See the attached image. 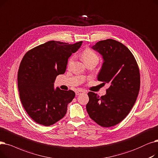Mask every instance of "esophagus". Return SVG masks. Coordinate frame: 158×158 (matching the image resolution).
Wrapping results in <instances>:
<instances>
[{
  "label": "esophagus",
  "mask_w": 158,
  "mask_h": 158,
  "mask_svg": "<svg viewBox=\"0 0 158 158\" xmlns=\"http://www.w3.org/2000/svg\"><path fill=\"white\" fill-rule=\"evenodd\" d=\"M81 93H84V91H83V90H78V91L76 92V95L78 96V95L80 94Z\"/></svg>",
  "instance_id": "obj_1"
}]
</instances>
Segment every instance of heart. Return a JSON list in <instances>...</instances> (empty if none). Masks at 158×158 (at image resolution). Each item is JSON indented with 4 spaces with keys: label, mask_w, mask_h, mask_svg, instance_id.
<instances>
[{
    "label": "heart",
    "mask_w": 158,
    "mask_h": 158,
    "mask_svg": "<svg viewBox=\"0 0 158 158\" xmlns=\"http://www.w3.org/2000/svg\"><path fill=\"white\" fill-rule=\"evenodd\" d=\"M81 56H82V58H83L84 62L85 64H87L89 62H96L98 64V62L99 61V58L97 56V55L92 50L88 48L85 49L83 51V52H82L81 54ZM74 57L73 56H71L69 59L68 62H67V65L69 66L71 65L74 61Z\"/></svg>",
    "instance_id": "heart-1"
}]
</instances>
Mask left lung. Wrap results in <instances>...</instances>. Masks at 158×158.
<instances>
[{"instance_id": "obj_1", "label": "left lung", "mask_w": 158, "mask_h": 158, "mask_svg": "<svg viewBox=\"0 0 158 158\" xmlns=\"http://www.w3.org/2000/svg\"><path fill=\"white\" fill-rule=\"evenodd\" d=\"M91 48L103 58L97 78L109 87L101 97L89 92L86 109L96 123L110 127L121 122L136 102L140 86L139 71L132 52L121 42L107 39Z\"/></svg>"}]
</instances>
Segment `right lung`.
Wrapping results in <instances>:
<instances>
[{
  "mask_svg": "<svg viewBox=\"0 0 158 158\" xmlns=\"http://www.w3.org/2000/svg\"><path fill=\"white\" fill-rule=\"evenodd\" d=\"M81 44L51 40L29 51L22 58L17 78L20 98L37 123L49 126L65 115L75 93L55 89L54 82L58 75L65 73L69 58Z\"/></svg>",
  "mask_w": 158,
  "mask_h": 158,
  "instance_id": "1",
  "label": "right lung"
}]
</instances>
